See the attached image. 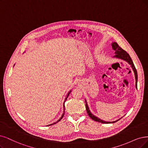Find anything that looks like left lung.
Instances as JSON below:
<instances>
[{
  "label": "left lung",
  "mask_w": 148,
  "mask_h": 148,
  "mask_svg": "<svg viewBox=\"0 0 148 148\" xmlns=\"http://www.w3.org/2000/svg\"><path fill=\"white\" fill-rule=\"evenodd\" d=\"M112 49L114 51V56H113V58H118V59H121L124 60V61H125L126 62H127L130 65L131 68H132L134 73V75H135V88L136 89H137V81H138V75H137V71H136V69H135V66L134 64V63L132 62V59H131L130 56L129 55V53H127L125 51H124L123 49L119 47V45L116 42H113L112 43ZM85 106H86V110L87 113H88V116L92 119L94 120L95 121L99 122V123H102L103 124H110V123H114L116 121H118V120H119L120 119L116 120V121H103L102 119H101L100 118H97V116H96L95 115H94L93 114H92L91 112H90V108L88 107V103H87L86 100L85 99Z\"/></svg>",
  "instance_id": "obj_1"
}]
</instances>
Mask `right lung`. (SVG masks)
<instances>
[{"label": "right lung", "mask_w": 148, "mask_h": 148, "mask_svg": "<svg viewBox=\"0 0 148 148\" xmlns=\"http://www.w3.org/2000/svg\"><path fill=\"white\" fill-rule=\"evenodd\" d=\"M71 90H70L69 92H68V95H66V98H65V100H64V103H63V113L62 114V116H61V118H60L57 121H56V123H52V124H49V125H53V124H56L57 123H58V121H60V120H61L62 119V118L63 117V116H64V108H65V107H64V102H65V101H66V100L67 99V98H68V97L69 96V94L71 93ZM47 125H46V126H47Z\"/></svg>", "instance_id": "obj_1"}]
</instances>
